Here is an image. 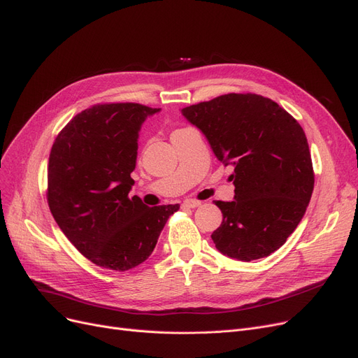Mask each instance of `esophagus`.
Segmentation results:
<instances>
[{
    "instance_id": "esophagus-1",
    "label": "esophagus",
    "mask_w": 358,
    "mask_h": 358,
    "mask_svg": "<svg viewBox=\"0 0 358 358\" xmlns=\"http://www.w3.org/2000/svg\"><path fill=\"white\" fill-rule=\"evenodd\" d=\"M201 205L200 200H193V199H189V200H184L182 201V208H189V209H194L197 206Z\"/></svg>"
}]
</instances>
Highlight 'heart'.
<instances>
[{"instance_id": "b5f03b06", "label": "heart", "mask_w": 358, "mask_h": 358, "mask_svg": "<svg viewBox=\"0 0 358 358\" xmlns=\"http://www.w3.org/2000/svg\"><path fill=\"white\" fill-rule=\"evenodd\" d=\"M181 130H182V129H177V130H174L173 133H171V136H173V134H176V133H178V131H181Z\"/></svg>"}]
</instances>
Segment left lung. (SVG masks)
I'll return each mask as SVG.
<instances>
[{
    "label": "left lung",
    "instance_id": "8db88e82",
    "mask_svg": "<svg viewBox=\"0 0 358 358\" xmlns=\"http://www.w3.org/2000/svg\"><path fill=\"white\" fill-rule=\"evenodd\" d=\"M216 158L234 165L232 201H215L222 224L212 232L221 253L250 262L281 247L300 224L315 187L304 130L291 114L256 93H227L185 106Z\"/></svg>",
    "mask_w": 358,
    "mask_h": 358
}]
</instances>
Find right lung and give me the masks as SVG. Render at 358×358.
<instances>
[{
  "mask_svg": "<svg viewBox=\"0 0 358 358\" xmlns=\"http://www.w3.org/2000/svg\"><path fill=\"white\" fill-rule=\"evenodd\" d=\"M158 111L134 102L96 103L73 117L54 141L50 210L70 243L101 268L124 272L141 265L180 208H149L129 196L138 130Z\"/></svg>",
  "mask_w": 358,
  "mask_h": 358,
  "instance_id": "right-lung-1",
  "label": "right lung"
}]
</instances>
